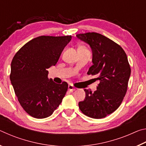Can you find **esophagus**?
I'll return each mask as SVG.
<instances>
[{
    "mask_svg": "<svg viewBox=\"0 0 146 146\" xmlns=\"http://www.w3.org/2000/svg\"><path fill=\"white\" fill-rule=\"evenodd\" d=\"M68 90L70 91V92H73V91L75 90V87H74L73 85L70 84V85L68 86Z\"/></svg>",
    "mask_w": 146,
    "mask_h": 146,
    "instance_id": "obj_1",
    "label": "esophagus"
}]
</instances>
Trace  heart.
I'll use <instances>...</instances> for the list:
<instances>
[{"label":"heart","instance_id":"b5f03b06","mask_svg":"<svg viewBox=\"0 0 146 146\" xmlns=\"http://www.w3.org/2000/svg\"><path fill=\"white\" fill-rule=\"evenodd\" d=\"M80 47H83V46H80Z\"/></svg>","mask_w":146,"mask_h":146}]
</instances>
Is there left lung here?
Here are the masks:
<instances>
[{
	"mask_svg": "<svg viewBox=\"0 0 146 146\" xmlns=\"http://www.w3.org/2000/svg\"><path fill=\"white\" fill-rule=\"evenodd\" d=\"M76 37L91 47L93 65L87 73L100 80L94 92L85 89L86 97L79 102V108L89 117L104 118L117 110L127 92L131 75L127 55L122 47L100 33H81Z\"/></svg>",
	"mask_w": 146,
	"mask_h": 146,
	"instance_id": "left-lung-1",
	"label": "left lung"
}]
</instances>
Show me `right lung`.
I'll use <instances>...</instances> for the list:
<instances>
[{"label": "right lung", "instance_id": "1", "mask_svg": "<svg viewBox=\"0 0 146 146\" xmlns=\"http://www.w3.org/2000/svg\"><path fill=\"white\" fill-rule=\"evenodd\" d=\"M71 36H40L17 51L11 64L10 80L24 111L36 118L48 117L62 101L68 84L54 82L48 77Z\"/></svg>", "mask_w": 146, "mask_h": 146}]
</instances>
